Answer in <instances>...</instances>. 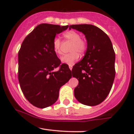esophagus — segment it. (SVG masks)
Returning a JSON list of instances; mask_svg holds the SVG:
<instances>
[{"mask_svg":"<svg viewBox=\"0 0 134 134\" xmlns=\"http://www.w3.org/2000/svg\"><path fill=\"white\" fill-rule=\"evenodd\" d=\"M69 69H70V70H72V65H69Z\"/></svg>","mask_w":134,"mask_h":134,"instance_id":"1","label":"esophagus"}]
</instances>
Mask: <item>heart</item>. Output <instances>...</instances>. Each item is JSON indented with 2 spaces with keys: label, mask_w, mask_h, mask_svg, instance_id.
<instances>
[{
  "label": "heart",
  "mask_w": 134,
  "mask_h": 134,
  "mask_svg": "<svg viewBox=\"0 0 134 134\" xmlns=\"http://www.w3.org/2000/svg\"><path fill=\"white\" fill-rule=\"evenodd\" d=\"M63 37L65 40L70 41L72 44H70V52L65 54L61 57L60 60L64 64L72 65L79 58V54L84 55L87 52L88 44L87 40L84 38L81 37V35L78 32L74 30L67 31L63 34ZM62 42L57 38H55L53 41V51L57 54H62Z\"/></svg>",
  "instance_id": "1"
}]
</instances>
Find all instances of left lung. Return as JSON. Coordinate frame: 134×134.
Wrapping results in <instances>:
<instances>
[{
	"label": "left lung",
	"mask_w": 134,
	"mask_h": 134,
	"mask_svg": "<svg viewBox=\"0 0 134 134\" xmlns=\"http://www.w3.org/2000/svg\"><path fill=\"white\" fill-rule=\"evenodd\" d=\"M82 32L88 48L84 58L72 70L79 81L74 89L78 101L87 106L100 104L111 90L115 76V54L110 38L103 31L91 24H73L69 29Z\"/></svg>",
	"instance_id": "left-lung-1"
}]
</instances>
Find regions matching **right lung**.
<instances>
[{"instance_id": "add662e5", "label": "right lung", "mask_w": 134, "mask_h": 134, "mask_svg": "<svg viewBox=\"0 0 134 134\" xmlns=\"http://www.w3.org/2000/svg\"><path fill=\"white\" fill-rule=\"evenodd\" d=\"M68 27L41 24L23 41L18 52V80L23 94L35 107L44 108L55 103L60 88L72 77L71 70L61 64L53 48L57 34Z\"/></svg>"}]
</instances>
